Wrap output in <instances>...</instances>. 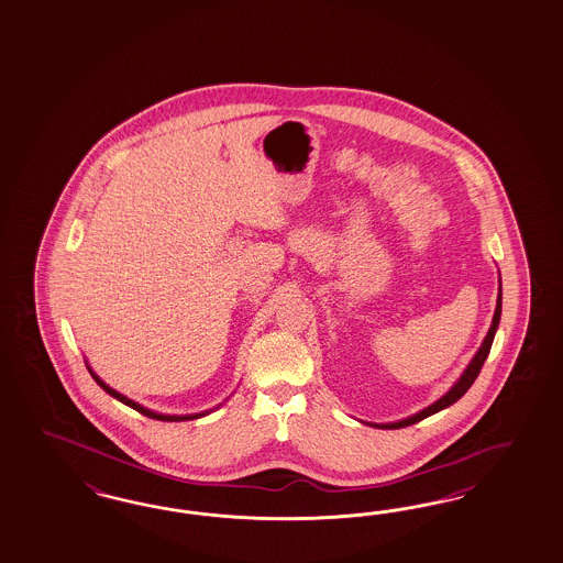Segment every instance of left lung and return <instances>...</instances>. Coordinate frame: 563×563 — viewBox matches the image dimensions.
Segmentation results:
<instances>
[{
	"mask_svg": "<svg viewBox=\"0 0 563 563\" xmlns=\"http://www.w3.org/2000/svg\"><path fill=\"white\" fill-rule=\"evenodd\" d=\"M499 320H501V287H499V295H497V308H495V316H493V324H490V329L486 332L485 341H483L481 350L476 351L474 360L467 364V368H465L464 374L460 376V380H457L453 387L449 388V393H445V395H443L439 401H434L432 406H428L427 409H422V411H418V413L409 416L406 420H399V422H393V424H369V427L388 428V430L411 427V424H416V422L424 420L428 416H432V413H437V411H441V409L453 406L457 399H462L465 395V390L474 385L476 376H478V374H481V369H483L486 355H488L490 345H493V339H495V332H497V327H499Z\"/></svg>",
	"mask_w": 563,
	"mask_h": 563,
	"instance_id": "8db88e82",
	"label": "left lung"
}]
</instances>
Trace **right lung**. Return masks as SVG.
<instances>
[{
	"mask_svg": "<svg viewBox=\"0 0 563 563\" xmlns=\"http://www.w3.org/2000/svg\"><path fill=\"white\" fill-rule=\"evenodd\" d=\"M89 368V366H87ZM89 372H91V376H93V380L98 383L99 387L103 388L108 395H112L114 399H118V401H122L124 406H129V408L136 409L139 413H143V416H147V418H154V420H162V422H180V420H195V418H201V416H206V413H191V416H164V413H155V411H152V409L143 408V406H139V404H135L133 399H129V397H124V395H120L118 390H114V388L108 387L101 378H99L98 374L93 372V369L89 368Z\"/></svg>",
	"mask_w": 563,
	"mask_h": 563,
	"instance_id": "right-lung-1",
	"label": "right lung"
}]
</instances>
